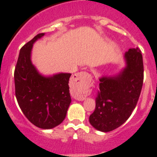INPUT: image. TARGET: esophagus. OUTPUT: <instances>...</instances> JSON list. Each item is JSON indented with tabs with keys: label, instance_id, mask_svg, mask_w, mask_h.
Here are the masks:
<instances>
[{
	"label": "esophagus",
	"instance_id": "1",
	"mask_svg": "<svg viewBox=\"0 0 157 157\" xmlns=\"http://www.w3.org/2000/svg\"><path fill=\"white\" fill-rule=\"evenodd\" d=\"M73 80L77 84L78 88V92H82V91H85L88 88L89 86L90 85L91 82H92V77L87 72L82 71L80 73L74 75ZM78 94H76L75 96V99L79 101H84L85 98L82 95H78Z\"/></svg>",
	"mask_w": 157,
	"mask_h": 157
}]
</instances>
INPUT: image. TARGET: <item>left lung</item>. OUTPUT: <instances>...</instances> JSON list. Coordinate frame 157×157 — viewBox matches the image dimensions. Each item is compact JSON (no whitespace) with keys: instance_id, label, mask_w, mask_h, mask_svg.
Returning <instances> with one entry per match:
<instances>
[{"instance_id":"1","label":"left lung","mask_w":157,"mask_h":157,"mask_svg":"<svg viewBox=\"0 0 157 157\" xmlns=\"http://www.w3.org/2000/svg\"><path fill=\"white\" fill-rule=\"evenodd\" d=\"M126 66L113 76H102L96 108L90 123L96 130L109 132L125 123L138 103L143 85V59L138 48L124 54Z\"/></svg>"}]
</instances>
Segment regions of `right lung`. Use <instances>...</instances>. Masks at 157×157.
<instances>
[{
    "mask_svg": "<svg viewBox=\"0 0 157 157\" xmlns=\"http://www.w3.org/2000/svg\"><path fill=\"white\" fill-rule=\"evenodd\" d=\"M45 35L38 34L19 51L14 79L16 97L22 112L29 121L41 129H52L66 117L71 104L70 73L45 76L31 61L33 45Z\"/></svg>",
    "mask_w": 157,
    "mask_h": 157,
    "instance_id": "1",
    "label": "right lung"
}]
</instances>
